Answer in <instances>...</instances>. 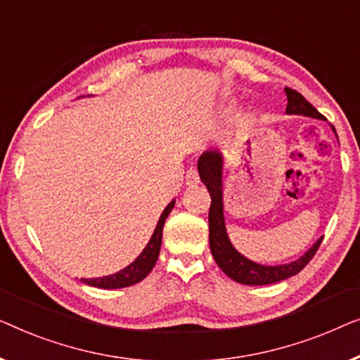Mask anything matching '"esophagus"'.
<instances>
[{
	"instance_id": "34e87169",
	"label": "esophagus",
	"mask_w": 360,
	"mask_h": 360,
	"mask_svg": "<svg viewBox=\"0 0 360 360\" xmlns=\"http://www.w3.org/2000/svg\"><path fill=\"white\" fill-rule=\"evenodd\" d=\"M186 182H187V184H189V186L199 184V182H200V176H199V173H197L195 168H189V169H187V173H186Z\"/></svg>"
}]
</instances>
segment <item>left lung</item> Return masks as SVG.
Instances as JSON below:
<instances>
[{"mask_svg": "<svg viewBox=\"0 0 360 360\" xmlns=\"http://www.w3.org/2000/svg\"><path fill=\"white\" fill-rule=\"evenodd\" d=\"M287 94V114L307 115V117L325 119L308 101L303 98L295 89L285 88ZM334 130V127H333ZM336 134V130H334ZM221 168H224V160L217 150L204 151L197 161V169L204 184L207 186L210 194V210H209V243L212 256L221 271L225 272L230 279L246 283V285H267V283H276L288 277L295 276L305 267L315 252L320 248L323 236L297 261L288 262L281 266H262L257 262L248 259L240 255L230 243L226 235L225 219H224V191H221Z\"/></svg>", "mask_w": 360, "mask_h": 360, "instance_id": "left-lung-1", "label": "left lung"}]
</instances>
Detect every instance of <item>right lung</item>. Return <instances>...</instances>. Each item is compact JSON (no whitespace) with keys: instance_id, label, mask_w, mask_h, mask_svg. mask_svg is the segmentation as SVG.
<instances>
[{"instance_id":"obj_1","label":"right lung","mask_w":360,"mask_h":360,"mask_svg":"<svg viewBox=\"0 0 360 360\" xmlns=\"http://www.w3.org/2000/svg\"><path fill=\"white\" fill-rule=\"evenodd\" d=\"M173 207H174V200H171L168 207L163 210V214H161L153 235L150 238L148 245L145 246V250L140 252L139 257H136L130 266H127L122 271L115 272L112 276L98 277V279H81V281L88 283V285H93L98 288H122V287H130L136 282L143 281L145 277L150 274L151 269L155 267L156 261H158L161 238H163V226H165L166 219H168L169 212L173 210Z\"/></svg>"}]
</instances>
